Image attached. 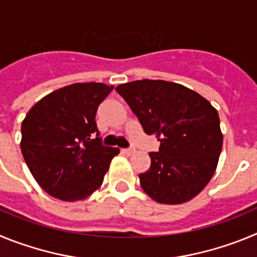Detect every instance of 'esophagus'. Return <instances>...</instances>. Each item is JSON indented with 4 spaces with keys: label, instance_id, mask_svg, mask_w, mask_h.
<instances>
[{
    "label": "esophagus",
    "instance_id": "34e87169",
    "mask_svg": "<svg viewBox=\"0 0 257 257\" xmlns=\"http://www.w3.org/2000/svg\"><path fill=\"white\" fill-rule=\"evenodd\" d=\"M123 153L127 154V156H131V154L135 153V148H133V147H131V148L123 149Z\"/></svg>",
    "mask_w": 257,
    "mask_h": 257
}]
</instances>
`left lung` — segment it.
Segmentation results:
<instances>
[{
    "label": "left lung",
    "mask_w": 257,
    "mask_h": 257,
    "mask_svg": "<svg viewBox=\"0 0 257 257\" xmlns=\"http://www.w3.org/2000/svg\"><path fill=\"white\" fill-rule=\"evenodd\" d=\"M139 118L145 134L160 142L140 185L154 201L179 205L208 184L221 153L219 113L190 88L162 79L133 81L115 87Z\"/></svg>",
    "instance_id": "8db88e82"
}]
</instances>
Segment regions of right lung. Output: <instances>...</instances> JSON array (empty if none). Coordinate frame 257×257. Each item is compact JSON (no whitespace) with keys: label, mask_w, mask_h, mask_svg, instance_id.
<instances>
[{"label":"right lung","mask_w":257,"mask_h":257,"mask_svg":"<svg viewBox=\"0 0 257 257\" xmlns=\"http://www.w3.org/2000/svg\"><path fill=\"white\" fill-rule=\"evenodd\" d=\"M112 90L96 82L65 86L42 97L24 118L23 157L50 196L79 201L103 183L119 149L103 145L95 115Z\"/></svg>","instance_id":"1"}]
</instances>
